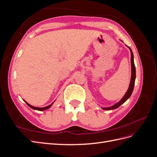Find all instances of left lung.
I'll list each match as a JSON object with an SVG mask.
<instances>
[{"label":"left lung","mask_w":157,"mask_h":157,"mask_svg":"<svg viewBox=\"0 0 157 157\" xmlns=\"http://www.w3.org/2000/svg\"><path fill=\"white\" fill-rule=\"evenodd\" d=\"M130 53H131V66H132V76H131V80H130V86L129 88L128 89V91L126 92V94L124 95V96L122 98L121 100L116 103L115 105H114L111 107H107V108H103L104 110H113V109H115L118 108V107H120L122 103H124L127 99L130 97V96L132 94L133 90H134V84H135V80H136V67H135V65L134 62V55H133L132 51L130 48Z\"/></svg>","instance_id":"left-lung-1"}]
</instances>
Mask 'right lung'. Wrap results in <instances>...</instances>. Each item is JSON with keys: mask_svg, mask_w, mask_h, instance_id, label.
Wrapping results in <instances>:
<instances>
[{"mask_svg": "<svg viewBox=\"0 0 157 157\" xmlns=\"http://www.w3.org/2000/svg\"><path fill=\"white\" fill-rule=\"evenodd\" d=\"M25 103H27V105L28 106H29V107H30L31 109H35V110H38V111H44V110H46V109H49V108L52 105V104L54 103V102H53L52 104H50V105H49L48 106H46V107H36L31 105L30 104L27 103L26 101H25Z\"/></svg>", "mask_w": 157, "mask_h": 157, "instance_id": "add662e5", "label": "right lung"}]
</instances>
